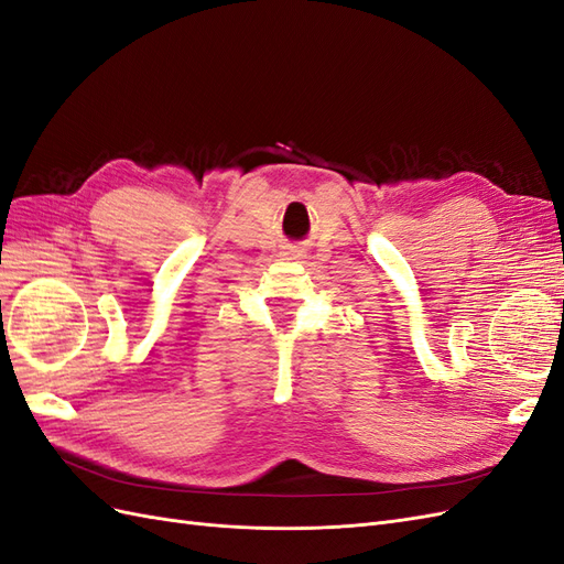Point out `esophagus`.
Here are the masks:
<instances>
[{"mask_svg": "<svg viewBox=\"0 0 564 564\" xmlns=\"http://www.w3.org/2000/svg\"><path fill=\"white\" fill-rule=\"evenodd\" d=\"M303 256H305V251L301 247H289L286 251H282L284 261H299V259H303Z\"/></svg>", "mask_w": 564, "mask_h": 564, "instance_id": "1", "label": "esophagus"}]
</instances>
